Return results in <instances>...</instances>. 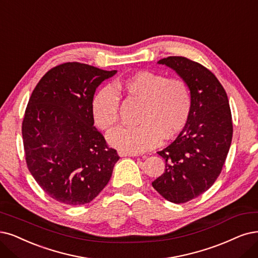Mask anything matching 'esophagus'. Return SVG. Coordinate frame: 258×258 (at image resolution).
<instances>
[{
  "label": "esophagus",
  "mask_w": 258,
  "mask_h": 258,
  "mask_svg": "<svg viewBox=\"0 0 258 258\" xmlns=\"http://www.w3.org/2000/svg\"><path fill=\"white\" fill-rule=\"evenodd\" d=\"M119 155H120L121 157H123V156H132V157L138 156L137 153H127V152H122V151L119 152Z\"/></svg>",
  "instance_id": "esophagus-1"
}]
</instances>
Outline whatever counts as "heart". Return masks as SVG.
<instances>
[{"instance_id":"obj_1","label":"heart","mask_w":258,"mask_h":258,"mask_svg":"<svg viewBox=\"0 0 258 258\" xmlns=\"http://www.w3.org/2000/svg\"><path fill=\"white\" fill-rule=\"evenodd\" d=\"M117 87L142 103L138 126L118 127L108 134L109 144L121 151L139 153L154 148L161 138L176 135L189 118L191 95L183 79L145 70L118 82ZM91 111L98 127L110 130L119 121L118 92L111 86L101 88L92 99Z\"/></svg>"}]
</instances>
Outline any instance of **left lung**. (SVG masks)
Returning a JSON list of instances; mask_svg holds the SVG:
<instances>
[{
	"mask_svg": "<svg viewBox=\"0 0 258 258\" xmlns=\"http://www.w3.org/2000/svg\"><path fill=\"white\" fill-rule=\"evenodd\" d=\"M158 63L175 70L191 95L183 131L157 152L166 168L152 183L160 196L180 204L205 192L220 175L233 137L232 113L223 86L204 66L183 56H169Z\"/></svg>",
	"mask_w": 258,
	"mask_h": 258,
	"instance_id": "left-lung-1",
	"label": "left lung"
}]
</instances>
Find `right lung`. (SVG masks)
<instances>
[{
  "mask_svg": "<svg viewBox=\"0 0 258 258\" xmlns=\"http://www.w3.org/2000/svg\"><path fill=\"white\" fill-rule=\"evenodd\" d=\"M116 72L76 61L58 64L42 76L27 103L26 165L57 202L89 203L109 182L120 157L93 126L91 103L98 86Z\"/></svg>",
  "mask_w": 258,
  "mask_h": 258,
  "instance_id": "right-lung-1",
  "label": "right lung"
}]
</instances>
